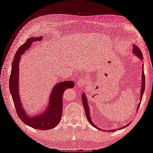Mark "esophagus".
<instances>
[{"instance_id":"esophagus-1","label":"esophagus","mask_w":153,"mask_h":153,"mask_svg":"<svg viewBox=\"0 0 153 153\" xmlns=\"http://www.w3.org/2000/svg\"><path fill=\"white\" fill-rule=\"evenodd\" d=\"M85 78H80L77 82V85L79 87H84V84H85Z\"/></svg>"}]
</instances>
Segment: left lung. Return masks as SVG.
I'll return each mask as SVG.
<instances>
[{"label": "left lung", "instance_id": "left-lung-1", "mask_svg": "<svg viewBox=\"0 0 153 153\" xmlns=\"http://www.w3.org/2000/svg\"><path fill=\"white\" fill-rule=\"evenodd\" d=\"M133 53L134 55H135L136 56H137L138 58L140 59V61H142V59H143V56H142V53L141 52L140 50L139 49L137 45H133ZM144 90H145V75H144V72H143V65L142 66V84H141V89H140V103L138 104L137 106V112L138 110V108H139L140 103H141V101L142 99V96L143 94V92H144ZM82 103L83 105H84V107L85 109V115H86V117L88 119V121L90 123V124L92 125V126L95 127L96 129H98L101 131H107V130H104V129H101L100 128H98V126H96V125L94 124V122H92L91 117V114H90V111H89V105H88V101H87V97L85 96V93L84 92V93H82ZM129 124L130 123H128L126 125H125V126L119 128V129H122L123 128H124L125 127H126L128 126H129ZM116 130V129H112V130H108V131H114Z\"/></svg>", "mask_w": 153, "mask_h": 153}]
</instances>
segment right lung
<instances>
[{"mask_svg":"<svg viewBox=\"0 0 153 153\" xmlns=\"http://www.w3.org/2000/svg\"><path fill=\"white\" fill-rule=\"evenodd\" d=\"M43 39V37L30 38L18 48L13 61L10 78V90L18 117L25 124L40 130H48L59 124L62 114V96L64 92L74 87L73 81L57 83L50 92L47 107L38 115L28 114L23 107L19 94V64L21 55L29 49L33 42Z\"/></svg>","mask_w":153,"mask_h":153,"instance_id":"obj_1","label":"right lung"}]
</instances>
